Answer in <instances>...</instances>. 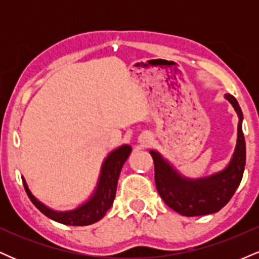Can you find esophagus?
<instances>
[{
  "label": "esophagus",
  "mask_w": 259,
  "mask_h": 259,
  "mask_svg": "<svg viewBox=\"0 0 259 259\" xmlns=\"http://www.w3.org/2000/svg\"><path fill=\"white\" fill-rule=\"evenodd\" d=\"M141 142H144V144H147V142H148V139L146 138V139H142L141 140Z\"/></svg>",
  "instance_id": "1"
}]
</instances>
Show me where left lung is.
I'll return each mask as SVG.
<instances>
[{"label":"left lung","mask_w":259,"mask_h":259,"mask_svg":"<svg viewBox=\"0 0 259 259\" xmlns=\"http://www.w3.org/2000/svg\"><path fill=\"white\" fill-rule=\"evenodd\" d=\"M240 117L237 125V145L230 164L222 173L201 180L181 178L163 160L158 153L151 151L154 163V181L157 191L168 207L181 215L196 217L221 210L233 197L241 183L246 164V144L242 133V111L233 95L227 94Z\"/></svg>","instance_id":"8db88e82"}]
</instances>
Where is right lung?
Masks as SVG:
<instances>
[{
	"label": "right lung",
	"mask_w": 259,
	"mask_h": 259,
	"mask_svg": "<svg viewBox=\"0 0 259 259\" xmlns=\"http://www.w3.org/2000/svg\"><path fill=\"white\" fill-rule=\"evenodd\" d=\"M130 152H132V147L124 145V146L119 147L118 150L113 151L107 157V159L102 165V171H101L100 183L96 194L94 195V197L90 201L86 202L85 204H82L81 207L73 210V212H53L52 209H50L41 202H38L31 195L24 179H23V185H24L26 195L29 196L34 206L41 213H44L45 215L52 219V221L62 223V224L65 225H74V227H84V225L94 224V223L102 219L107 210L112 207L113 201H114L115 197V192H117L118 178H119L121 167L125 163Z\"/></svg>",
	"instance_id": "add662e5"
}]
</instances>
